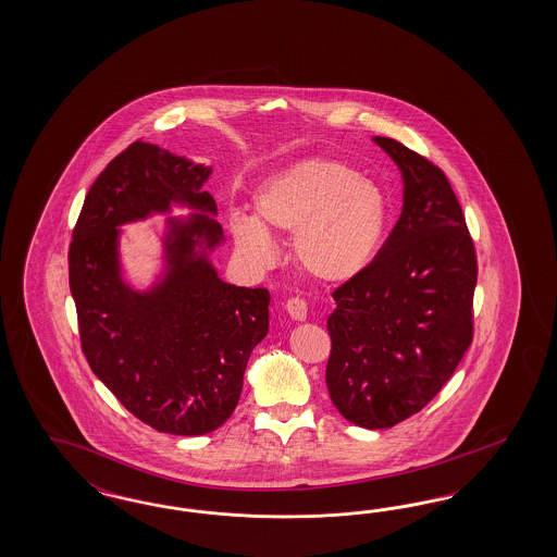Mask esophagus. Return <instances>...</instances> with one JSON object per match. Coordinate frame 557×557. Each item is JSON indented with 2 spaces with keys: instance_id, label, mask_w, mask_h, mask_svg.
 Segmentation results:
<instances>
[{
  "instance_id": "esophagus-1",
  "label": "esophagus",
  "mask_w": 557,
  "mask_h": 557,
  "mask_svg": "<svg viewBox=\"0 0 557 557\" xmlns=\"http://www.w3.org/2000/svg\"><path fill=\"white\" fill-rule=\"evenodd\" d=\"M286 312L294 321H306L308 317V304L302 298H289L286 302Z\"/></svg>"
}]
</instances>
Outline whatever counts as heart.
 I'll return each instance as SVG.
<instances>
[{
	"label": "heart",
	"instance_id": "obj_1",
	"mask_svg": "<svg viewBox=\"0 0 557 557\" xmlns=\"http://www.w3.org/2000/svg\"><path fill=\"white\" fill-rule=\"evenodd\" d=\"M255 220L233 222L236 247L257 265L275 257L268 235L292 236V251L308 275L345 282L377 251L388 224L380 187L335 159H310L280 173L255 196Z\"/></svg>",
	"mask_w": 557,
	"mask_h": 557
}]
</instances>
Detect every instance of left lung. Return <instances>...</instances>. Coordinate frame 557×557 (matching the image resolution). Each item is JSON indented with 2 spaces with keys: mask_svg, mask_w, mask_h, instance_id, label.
I'll return each mask as SVG.
<instances>
[{
  "mask_svg": "<svg viewBox=\"0 0 557 557\" xmlns=\"http://www.w3.org/2000/svg\"><path fill=\"white\" fill-rule=\"evenodd\" d=\"M403 169L405 208L370 263L333 292L326 386L338 412L388 429L421 412L473 341L478 257L443 169L375 136Z\"/></svg>",
  "mask_w": 557,
  "mask_h": 557,
  "instance_id": "left-lung-1",
  "label": "left lung"
}]
</instances>
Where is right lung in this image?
I'll list each match as a JSON object with an SVG mask.
<instances>
[{"label": "right lung", "mask_w": 557, "mask_h": 557, "mask_svg": "<svg viewBox=\"0 0 557 557\" xmlns=\"http://www.w3.org/2000/svg\"><path fill=\"white\" fill-rule=\"evenodd\" d=\"M210 169L135 140L85 196L69 245V287L85 359L120 405L154 431L206 435L235 412L255 345L270 329L268 287H236L194 251L222 226L203 214L173 224L168 280L149 294L122 284L116 226L168 210L169 200L214 212L200 191Z\"/></svg>", "instance_id": "1"}]
</instances>
